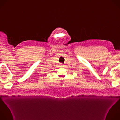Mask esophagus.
<instances>
[{
	"mask_svg": "<svg viewBox=\"0 0 120 120\" xmlns=\"http://www.w3.org/2000/svg\"><path fill=\"white\" fill-rule=\"evenodd\" d=\"M61 67H62V66H63V65H62V64H61Z\"/></svg>",
	"mask_w": 120,
	"mask_h": 120,
	"instance_id": "obj_1",
	"label": "esophagus"
}]
</instances>
